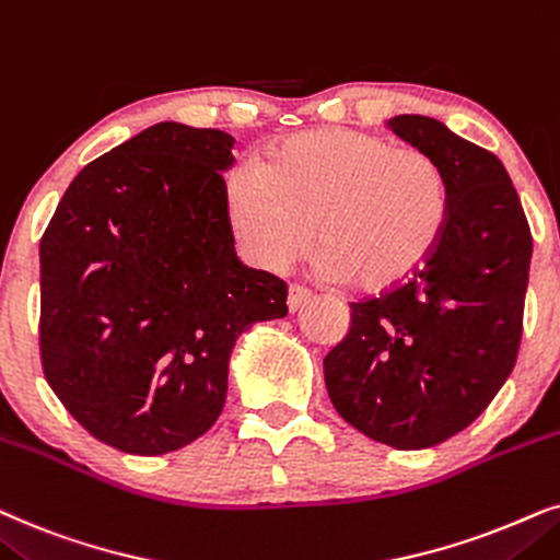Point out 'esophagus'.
<instances>
[{"label": "esophagus", "mask_w": 560, "mask_h": 560, "mask_svg": "<svg viewBox=\"0 0 560 560\" xmlns=\"http://www.w3.org/2000/svg\"><path fill=\"white\" fill-rule=\"evenodd\" d=\"M310 300H312V294L307 292V289H302V287H289V300H287L289 312L302 310L304 304H307Z\"/></svg>", "instance_id": "1"}]
</instances>
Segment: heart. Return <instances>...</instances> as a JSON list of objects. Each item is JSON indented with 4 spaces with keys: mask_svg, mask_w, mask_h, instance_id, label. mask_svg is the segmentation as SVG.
Segmentation results:
<instances>
[{
    "mask_svg": "<svg viewBox=\"0 0 560 560\" xmlns=\"http://www.w3.org/2000/svg\"><path fill=\"white\" fill-rule=\"evenodd\" d=\"M448 178L435 159L374 132H296L264 166L228 178V214L245 256L281 273L315 243L317 266L355 292L386 294L428 264L448 225Z\"/></svg>",
    "mask_w": 560,
    "mask_h": 560,
    "instance_id": "1",
    "label": "heart"
}]
</instances>
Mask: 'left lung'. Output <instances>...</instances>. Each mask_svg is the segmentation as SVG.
Masks as SVG:
<instances>
[{"label":"left lung","mask_w":560,"mask_h":560,"mask_svg":"<svg viewBox=\"0 0 560 560\" xmlns=\"http://www.w3.org/2000/svg\"><path fill=\"white\" fill-rule=\"evenodd\" d=\"M448 178V225L428 264L378 300L350 304L325 358L332 407L371 441L420 451L468 428L497 397L523 338L533 237L504 163L441 119L386 122Z\"/></svg>","instance_id":"obj_1"}]
</instances>
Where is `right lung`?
<instances>
[{
	"instance_id": "add662e5",
	"label": "right lung",
	"mask_w": 560,
	"mask_h": 560,
	"mask_svg": "<svg viewBox=\"0 0 560 560\" xmlns=\"http://www.w3.org/2000/svg\"><path fill=\"white\" fill-rule=\"evenodd\" d=\"M233 148L222 130L153 125L79 171L40 241L43 374L117 451L205 435L237 338L287 315L284 281L235 253Z\"/></svg>"
}]
</instances>
